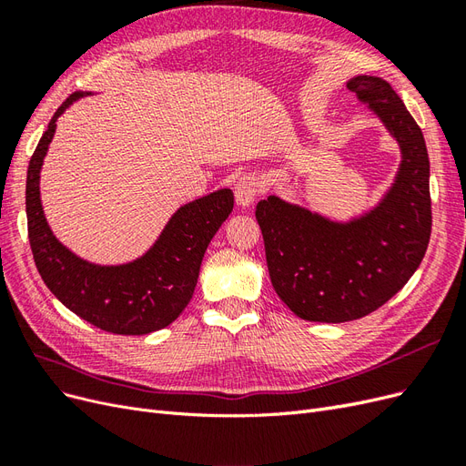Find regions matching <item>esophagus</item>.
<instances>
[{
	"instance_id": "obj_1",
	"label": "esophagus",
	"mask_w": 466,
	"mask_h": 466,
	"mask_svg": "<svg viewBox=\"0 0 466 466\" xmlns=\"http://www.w3.org/2000/svg\"><path fill=\"white\" fill-rule=\"evenodd\" d=\"M260 192L258 178L255 175H241L235 182V200L238 206H250Z\"/></svg>"
}]
</instances>
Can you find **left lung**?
Instances as JSON below:
<instances>
[{
	"label": "left lung",
	"instance_id": "left-lung-1",
	"mask_svg": "<svg viewBox=\"0 0 466 466\" xmlns=\"http://www.w3.org/2000/svg\"><path fill=\"white\" fill-rule=\"evenodd\" d=\"M348 89L399 139L402 165L383 204L348 225L276 196L258 202L272 286L303 320L346 322L377 311L416 272L431 235L430 159L420 126L385 79L360 76Z\"/></svg>",
	"mask_w": 466,
	"mask_h": 466
}]
</instances>
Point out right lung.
<instances>
[{
	"instance_id": "right-lung-1",
	"label": "right lung",
	"mask_w": 466,
	"mask_h": 466,
	"mask_svg": "<svg viewBox=\"0 0 466 466\" xmlns=\"http://www.w3.org/2000/svg\"><path fill=\"white\" fill-rule=\"evenodd\" d=\"M81 93L54 112L26 171V225L38 274L69 311L112 334H149L171 324L188 305L204 252L233 211V192L218 190L182 206L159 241L126 266H95L58 243L42 214L38 178L56 120Z\"/></svg>"
}]
</instances>
